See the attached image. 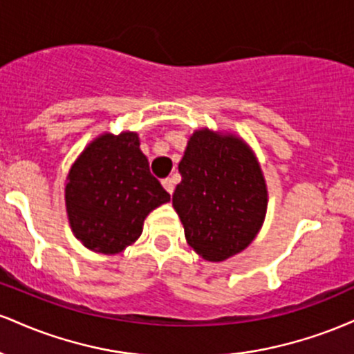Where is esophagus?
Listing matches in <instances>:
<instances>
[{
    "mask_svg": "<svg viewBox=\"0 0 354 354\" xmlns=\"http://www.w3.org/2000/svg\"><path fill=\"white\" fill-rule=\"evenodd\" d=\"M161 183H163L165 189L168 191L169 194H173V191H174V180H173V178H165V180Z\"/></svg>",
    "mask_w": 354,
    "mask_h": 354,
    "instance_id": "34e87169",
    "label": "esophagus"
}]
</instances>
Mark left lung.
<instances>
[{
    "label": "left lung",
    "instance_id": "left-lung-1",
    "mask_svg": "<svg viewBox=\"0 0 354 354\" xmlns=\"http://www.w3.org/2000/svg\"><path fill=\"white\" fill-rule=\"evenodd\" d=\"M178 169L173 206L188 245L208 261L245 250L261 228L268 203L251 149L238 138L201 129L189 138Z\"/></svg>",
    "mask_w": 354,
    "mask_h": 354
}]
</instances>
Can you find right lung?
Segmentation results:
<instances>
[{
	"mask_svg": "<svg viewBox=\"0 0 354 354\" xmlns=\"http://www.w3.org/2000/svg\"><path fill=\"white\" fill-rule=\"evenodd\" d=\"M168 201L169 193L149 171L136 133L96 138L68 174L73 233L98 253L115 254L135 243L149 211Z\"/></svg>",
	"mask_w": 354,
	"mask_h": 354,
	"instance_id": "add662e5",
	"label": "right lung"
}]
</instances>
